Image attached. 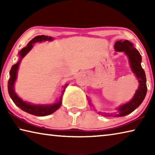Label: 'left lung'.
<instances>
[{"label":"left lung","mask_w":155,"mask_h":155,"mask_svg":"<svg viewBox=\"0 0 155 155\" xmlns=\"http://www.w3.org/2000/svg\"><path fill=\"white\" fill-rule=\"evenodd\" d=\"M114 48L116 51L124 52L127 54L129 58L130 67L140 83L138 90L136 91L133 98L128 103L120 106L118 109L120 114L115 115L116 116H124L137 109L145 98L147 92L146 78L145 72L141 65V54L137 50L134 48L132 43L128 40L117 41L115 44Z\"/></svg>","instance_id":"obj_1"}]
</instances>
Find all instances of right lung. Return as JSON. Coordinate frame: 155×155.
<instances>
[{
	"instance_id": "add662e5",
	"label": "right lung",
	"mask_w": 155,
	"mask_h": 155,
	"mask_svg": "<svg viewBox=\"0 0 155 155\" xmlns=\"http://www.w3.org/2000/svg\"><path fill=\"white\" fill-rule=\"evenodd\" d=\"M52 38L51 37H48L46 35H38L34 38L33 40H31L27 46L25 47L24 48H22L20 51V59L17 64L13 65L12 67V69L10 70L9 74H10V78L8 82V91L9 94L12 101L15 103V105L17 107H20V108L25 112L28 113V114H32L36 116H45V115H48L54 113L55 111L58 109L60 106L62 102V96L64 94V91L65 90V87H67L68 84H66L65 85L64 90L62 91L61 96L60 97L59 101L58 103H57L52 105H34V104H31L29 103H26V102L23 101L22 99L20 98L19 97L17 96V94L15 93L14 91V83L16 79V76H17V71L19 67L20 62L22 59L24 57L26 54H27V52L32 48L33 44L35 42H38V41H42L46 40H52Z\"/></svg>"
}]
</instances>
